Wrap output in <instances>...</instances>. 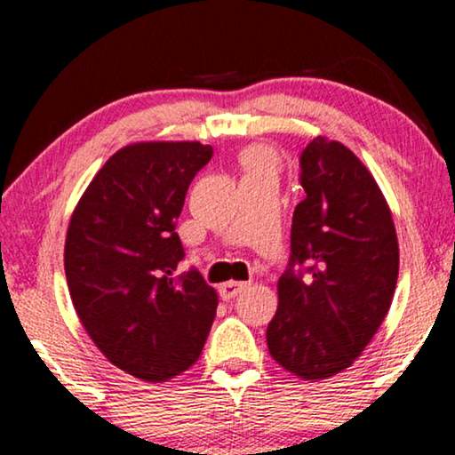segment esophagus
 Returning <instances> with one entry per match:
<instances>
[{
    "instance_id": "34e87169",
    "label": "esophagus",
    "mask_w": 455,
    "mask_h": 455,
    "mask_svg": "<svg viewBox=\"0 0 455 455\" xmlns=\"http://www.w3.org/2000/svg\"><path fill=\"white\" fill-rule=\"evenodd\" d=\"M248 288V283L244 282H226L220 285V296L223 298V300H232V298H235L240 294V291H244Z\"/></svg>"
}]
</instances>
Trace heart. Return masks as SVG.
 Here are the masks:
<instances>
[{
  "instance_id": "b5f03b06",
  "label": "heart",
  "mask_w": 455,
  "mask_h": 455,
  "mask_svg": "<svg viewBox=\"0 0 455 455\" xmlns=\"http://www.w3.org/2000/svg\"><path fill=\"white\" fill-rule=\"evenodd\" d=\"M242 165H244L246 172L273 170L275 167V155L265 147H251L242 155Z\"/></svg>"
}]
</instances>
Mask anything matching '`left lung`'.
Wrapping results in <instances>:
<instances>
[{
  "instance_id": "1",
  "label": "left lung",
  "mask_w": 455,
  "mask_h": 455,
  "mask_svg": "<svg viewBox=\"0 0 455 455\" xmlns=\"http://www.w3.org/2000/svg\"><path fill=\"white\" fill-rule=\"evenodd\" d=\"M300 184L307 196L291 217V252L267 346L285 371L315 381L347 369L381 327L400 248L383 192L341 142H308Z\"/></svg>"
}]
</instances>
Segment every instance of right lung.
<instances>
[{"label":"right lung","mask_w":455,"mask_h":455,"mask_svg":"<svg viewBox=\"0 0 455 455\" xmlns=\"http://www.w3.org/2000/svg\"><path fill=\"white\" fill-rule=\"evenodd\" d=\"M213 157L201 142H136L111 155L74 209L64 267L76 315L109 363L161 383L190 369L213 325L217 291L178 275L186 192Z\"/></svg>","instance_id":"obj_1"}]
</instances>
